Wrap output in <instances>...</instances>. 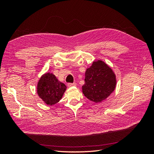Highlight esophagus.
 <instances>
[{
    "label": "esophagus",
    "instance_id": "1",
    "mask_svg": "<svg viewBox=\"0 0 154 154\" xmlns=\"http://www.w3.org/2000/svg\"><path fill=\"white\" fill-rule=\"evenodd\" d=\"M76 83H69L67 84V86L69 87H74V86H76Z\"/></svg>",
    "mask_w": 154,
    "mask_h": 154
}]
</instances>
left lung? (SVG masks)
Masks as SVG:
<instances>
[{"mask_svg":"<svg viewBox=\"0 0 154 154\" xmlns=\"http://www.w3.org/2000/svg\"><path fill=\"white\" fill-rule=\"evenodd\" d=\"M116 83L113 70L103 60H97L86 69L83 94L89 100L101 103L114 91Z\"/></svg>","mask_w":154,"mask_h":154,"instance_id":"left-lung-1","label":"left lung"}]
</instances>
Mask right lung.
Instances as JSON below:
<instances>
[{
	"label": "right lung",
	"instance_id": "obj_1",
	"mask_svg": "<svg viewBox=\"0 0 154 154\" xmlns=\"http://www.w3.org/2000/svg\"><path fill=\"white\" fill-rule=\"evenodd\" d=\"M66 89V85L58 81L54 74L49 72L42 75L36 87L40 98L50 106L57 103L62 98Z\"/></svg>",
	"mask_w": 154,
	"mask_h": 154
}]
</instances>
